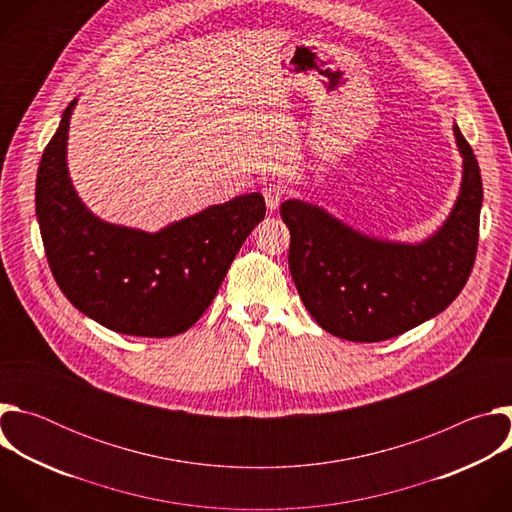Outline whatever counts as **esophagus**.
Instances as JSON below:
<instances>
[{
	"label": "esophagus",
	"mask_w": 512,
	"mask_h": 512,
	"mask_svg": "<svg viewBox=\"0 0 512 512\" xmlns=\"http://www.w3.org/2000/svg\"><path fill=\"white\" fill-rule=\"evenodd\" d=\"M263 196H265V204L269 210H275L283 198V188L279 184H267L263 188Z\"/></svg>",
	"instance_id": "esophagus-1"
}]
</instances>
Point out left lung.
Returning <instances> with one entry per match:
<instances>
[{
    "instance_id": "1",
    "label": "left lung",
    "mask_w": 512,
    "mask_h": 512,
    "mask_svg": "<svg viewBox=\"0 0 512 512\" xmlns=\"http://www.w3.org/2000/svg\"><path fill=\"white\" fill-rule=\"evenodd\" d=\"M462 184L444 225L421 243L369 237L318 204L279 208L289 229V271L312 318L352 342L399 336L444 312L466 285L478 249L482 178L454 125Z\"/></svg>"
}]
</instances>
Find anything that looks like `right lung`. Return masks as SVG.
<instances>
[{
	"label": "right lung",
	"mask_w": 512,
	"mask_h": 512,
	"mask_svg": "<svg viewBox=\"0 0 512 512\" xmlns=\"http://www.w3.org/2000/svg\"><path fill=\"white\" fill-rule=\"evenodd\" d=\"M72 101L40 160L36 216L52 275L79 312L143 338L186 332L214 300L235 255L263 221L259 192L208 206L158 233L105 223L72 186L66 141Z\"/></svg>",
	"instance_id": "obj_1"
}]
</instances>
